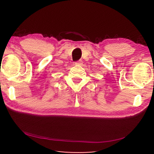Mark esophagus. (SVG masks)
Returning <instances> with one entry per match:
<instances>
[{
	"instance_id": "esophagus-1",
	"label": "esophagus",
	"mask_w": 154,
	"mask_h": 154,
	"mask_svg": "<svg viewBox=\"0 0 154 154\" xmlns=\"http://www.w3.org/2000/svg\"><path fill=\"white\" fill-rule=\"evenodd\" d=\"M82 60H79V61H77V62H75V64H79V65H81V64H82L83 63H82Z\"/></svg>"
}]
</instances>
